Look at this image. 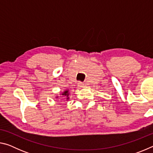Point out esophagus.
Listing matches in <instances>:
<instances>
[{"label":"esophagus","mask_w":153,"mask_h":153,"mask_svg":"<svg viewBox=\"0 0 153 153\" xmlns=\"http://www.w3.org/2000/svg\"><path fill=\"white\" fill-rule=\"evenodd\" d=\"M84 86V83H82V82H78V83H77V88H78L79 89L82 88H83Z\"/></svg>","instance_id":"obj_1"}]
</instances>
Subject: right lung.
<instances>
[{
    "mask_svg": "<svg viewBox=\"0 0 153 153\" xmlns=\"http://www.w3.org/2000/svg\"><path fill=\"white\" fill-rule=\"evenodd\" d=\"M61 94L63 96H66L67 99H69V90H65L63 93H62Z\"/></svg>",
    "mask_w": 153,
    "mask_h": 153,
    "instance_id": "1",
    "label": "right lung"
}]
</instances>
